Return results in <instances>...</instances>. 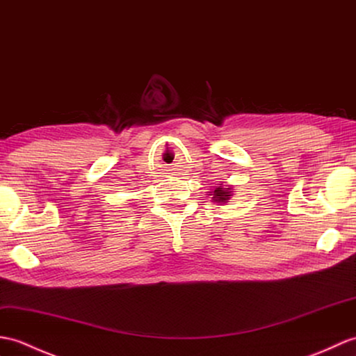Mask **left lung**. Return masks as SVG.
Listing matches in <instances>:
<instances>
[{
	"mask_svg": "<svg viewBox=\"0 0 356 356\" xmlns=\"http://www.w3.org/2000/svg\"><path fill=\"white\" fill-rule=\"evenodd\" d=\"M212 197V202L213 203H218V204H226L230 197L234 195V188H225L222 186V184H218L217 186L212 188V191H209V194Z\"/></svg>",
	"mask_w": 356,
	"mask_h": 356,
	"instance_id": "8db88e82",
	"label": "left lung"
}]
</instances>
